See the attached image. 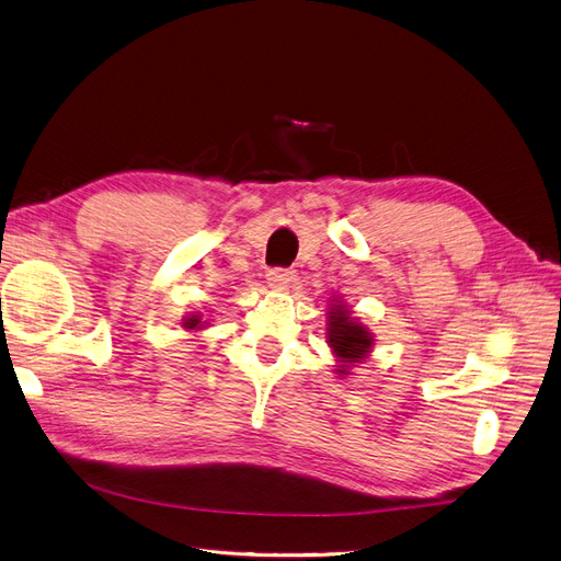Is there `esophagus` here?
Instances as JSON below:
<instances>
[{
  "instance_id": "esophagus-1",
  "label": "esophagus",
  "mask_w": 561,
  "mask_h": 561,
  "mask_svg": "<svg viewBox=\"0 0 561 561\" xmlns=\"http://www.w3.org/2000/svg\"><path fill=\"white\" fill-rule=\"evenodd\" d=\"M266 280H268L271 287H276V290H287V287L295 283V271L293 268H280V266L268 268Z\"/></svg>"
}]
</instances>
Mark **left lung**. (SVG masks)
<instances>
[{"instance_id":"1","label":"left lung","mask_w":561,"mask_h":561,"mask_svg":"<svg viewBox=\"0 0 561 561\" xmlns=\"http://www.w3.org/2000/svg\"><path fill=\"white\" fill-rule=\"evenodd\" d=\"M328 342L339 355V363H358L371 348V334L351 318V313L344 307H334L330 311V328H328ZM344 365L342 375H346Z\"/></svg>"}]
</instances>
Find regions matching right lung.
<instances>
[{
  "label": "right lung",
  "instance_id": "add662e5",
  "mask_svg": "<svg viewBox=\"0 0 561 561\" xmlns=\"http://www.w3.org/2000/svg\"><path fill=\"white\" fill-rule=\"evenodd\" d=\"M184 328L186 330H196V328H201V320H198V316H190L184 320Z\"/></svg>",
  "mask_w": 561,
  "mask_h": 561
}]
</instances>
